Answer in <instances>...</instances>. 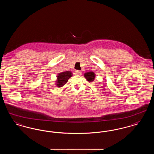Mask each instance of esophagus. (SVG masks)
I'll return each instance as SVG.
<instances>
[{"instance_id":"1","label":"esophagus","mask_w":154,"mask_h":154,"mask_svg":"<svg viewBox=\"0 0 154 154\" xmlns=\"http://www.w3.org/2000/svg\"><path fill=\"white\" fill-rule=\"evenodd\" d=\"M75 74L77 75H80L81 74V72L80 70H76V71H75Z\"/></svg>"}]
</instances>
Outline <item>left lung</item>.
Segmentation results:
<instances>
[{"label": "left lung", "instance_id": "8db88e82", "mask_svg": "<svg viewBox=\"0 0 154 154\" xmlns=\"http://www.w3.org/2000/svg\"><path fill=\"white\" fill-rule=\"evenodd\" d=\"M84 77L87 79V80L89 82H92L95 80V74L92 72H89L84 74Z\"/></svg>", "mask_w": 154, "mask_h": 154}]
</instances>
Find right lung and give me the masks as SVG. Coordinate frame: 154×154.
<instances>
[{"label":"right lung","instance_id":"1","mask_svg":"<svg viewBox=\"0 0 154 154\" xmlns=\"http://www.w3.org/2000/svg\"><path fill=\"white\" fill-rule=\"evenodd\" d=\"M72 73L70 71H66L59 73L56 82L57 86L59 88L62 87L65 84H66L68 80L72 76Z\"/></svg>","mask_w":154,"mask_h":154}]
</instances>
